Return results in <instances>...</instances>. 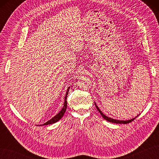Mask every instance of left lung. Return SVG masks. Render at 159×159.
<instances>
[{
    "mask_svg": "<svg viewBox=\"0 0 159 159\" xmlns=\"http://www.w3.org/2000/svg\"><path fill=\"white\" fill-rule=\"evenodd\" d=\"M94 104H95L96 109H98V111H99L100 113L101 114V116H102V117L104 118V119L108 121H109V122H111V123H116V124H128V123L131 122V121H133L137 117H135L133 118V119H130V120H115V119H113V118H111V117H109L106 116L105 115L103 114L102 111H101L100 110L99 108L98 107V106L96 105V103H94Z\"/></svg>",
    "mask_w": 159,
    "mask_h": 159,
    "instance_id": "obj_1",
    "label": "left lung"
}]
</instances>
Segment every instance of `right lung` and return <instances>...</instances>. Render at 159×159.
Masks as SVG:
<instances>
[{
	"mask_svg": "<svg viewBox=\"0 0 159 159\" xmlns=\"http://www.w3.org/2000/svg\"><path fill=\"white\" fill-rule=\"evenodd\" d=\"M69 89H70V87L67 89V92H66V96H65V100H64V104H63L62 109L59 112V113H57L55 117H53L51 120H48L47 122L42 124L43 126H44V125H48V124H52L54 123H56L57 121H58L59 120L61 119V117L63 116V115H64V113H65L66 109H67V93H68V92H69Z\"/></svg>",
	"mask_w": 159,
	"mask_h": 159,
	"instance_id": "right-lung-1",
	"label": "right lung"
}]
</instances>
